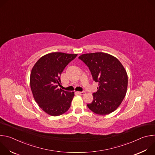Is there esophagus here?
I'll list each match as a JSON object with an SVG mask.
<instances>
[{
  "instance_id": "34e87169",
  "label": "esophagus",
  "mask_w": 155,
  "mask_h": 155,
  "mask_svg": "<svg viewBox=\"0 0 155 155\" xmlns=\"http://www.w3.org/2000/svg\"><path fill=\"white\" fill-rule=\"evenodd\" d=\"M77 93L79 94L80 95L83 96V95H84L86 94V92L85 91H81V92H77Z\"/></svg>"
}]
</instances>
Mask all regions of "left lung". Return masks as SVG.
<instances>
[{"label":"left lung","mask_w":155,"mask_h":155,"mask_svg":"<svg viewBox=\"0 0 155 155\" xmlns=\"http://www.w3.org/2000/svg\"><path fill=\"white\" fill-rule=\"evenodd\" d=\"M89 68L93 80L99 83L93 101L87 104L94 113L105 115L113 112L124 99L127 91V75L115 57L104 53L83 54L78 57Z\"/></svg>","instance_id":"obj_1"}]
</instances>
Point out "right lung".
Here are the masks:
<instances>
[{
  "mask_svg": "<svg viewBox=\"0 0 155 155\" xmlns=\"http://www.w3.org/2000/svg\"><path fill=\"white\" fill-rule=\"evenodd\" d=\"M77 54L51 53L40 58L35 64L30 77L34 98L38 106L51 116H59L69 109L74 92L61 89L60 76Z\"/></svg>",
  "mask_w": 155,
  "mask_h": 155,
  "instance_id": "1",
  "label": "right lung"
}]
</instances>
